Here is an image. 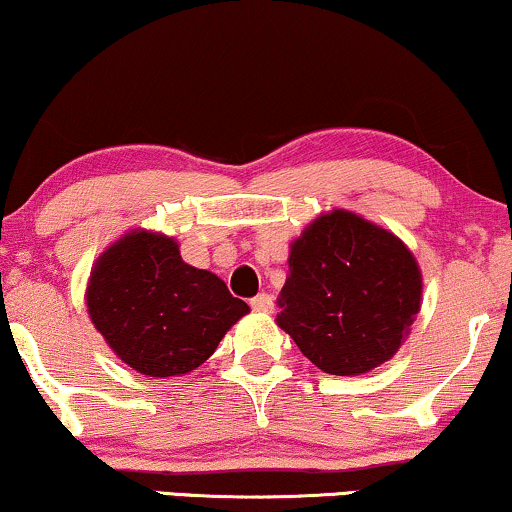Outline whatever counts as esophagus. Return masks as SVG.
Here are the masks:
<instances>
[{
    "label": "esophagus",
    "mask_w": 512,
    "mask_h": 512,
    "mask_svg": "<svg viewBox=\"0 0 512 512\" xmlns=\"http://www.w3.org/2000/svg\"><path fill=\"white\" fill-rule=\"evenodd\" d=\"M250 307L255 309V312L269 314L271 309H274V300H271V295H267V293H260V295L252 297V300H250Z\"/></svg>",
    "instance_id": "obj_1"
}]
</instances>
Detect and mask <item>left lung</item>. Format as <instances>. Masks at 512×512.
<instances>
[{"mask_svg": "<svg viewBox=\"0 0 512 512\" xmlns=\"http://www.w3.org/2000/svg\"><path fill=\"white\" fill-rule=\"evenodd\" d=\"M278 326L331 375L373 371L420 312L423 276L392 231L347 210L316 217L290 243Z\"/></svg>", "mask_w": 512, "mask_h": 512, "instance_id": "left-lung-1", "label": "left lung"}]
</instances>
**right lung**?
Here are the masks:
<instances>
[{
	"mask_svg": "<svg viewBox=\"0 0 512 512\" xmlns=\"http://www.w3.org/2000/svg\"><path fill=\"white\" fill-rule=\"evenodd\" d=\"M87 312L129 368L172 378L205 364L250 307L212 271L181 260L174 238L134 229L96 260Z\"/></svg>",
	"mask_w": 512,
	"mask_h": 512,
	"instance_id": "obj_1",
	"label": "right lung"
}]
</instances>
